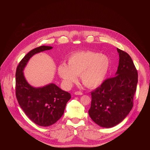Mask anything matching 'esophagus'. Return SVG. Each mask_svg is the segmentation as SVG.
Returning <instances> with one entry per match:
<instances>
[{
  "label": "esophagus",
  "mask_w": 150,
  "mask_h": 150,
  "mask_svg": "<svg viewBox=\"0 0 150 150\" xmlns=\"http://www.w3.org/2000/svg\"><path fill=\"white\" fill-rule=\"evenodd\" d=\"M74 94H75L76 95H83V93L81 92V91H76V92L74 93Z\"/></svg>",
  "instance_id": "esophagus-1"
}]
</instances>
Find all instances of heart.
Masks as SVG:
<instances>
[{
	"instance_id": "1",
	"label": "heart",
	"mask_w": 150,
	"mask_h": 150,
	"mask_svg": "<svg viewBox=\"0 0 150 150\" xmlns=\"http://www.w3.org/2000/svg\"><path fill=\"white\" fill-rule=\"evenodd\" d=\"M110 66V60L104 54L93 51L76 52L69 57L67 65L60 64L57 72L64 84L70 88L81 76L82 83L89 88L100 86L105 79Z\"/></svg>"
}]
</instances>
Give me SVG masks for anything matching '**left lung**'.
<instances>
[{"label": "left lung", "mask_w": 150, "mask_h": 150, "mask_svg": "<svg viewBox=\"0 0 150 150\" xmlns=\"http://www.w3.org/2000/svg\"><path fill=\"white\" fill-rule=\"evenodd\" d=\"M119 65L115 76L105 80L91 92L92 101L88 111L95 123L110 128L124 120L133 108L137 91L138 72L128 53L117 48Z\"/></svg>", "instance_id": "8db88e82"}]
</instances>
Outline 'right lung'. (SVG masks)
Returning <instances> with one entry per match:
<instances>
[{
	"instance_id": "add662e5",
	"label": "right lung",
	"mask_w": 150,
	"mask_h": 150,
	"mask_svg": "<svg viewBox=\"0 0 150 150\" xmlns=\"http://www.w3.org/2000/svg\"><path fill=\"white\" fill-rule=\"evenodd\" d=\"M52 48L42 46L31 50L19 62L16 73V94L21 108L34 123L44 127L54 124L61 118L71 94L54 83L34 87L27 81L24 70L34 55Z\"/></svg>"
}]
</instances>
